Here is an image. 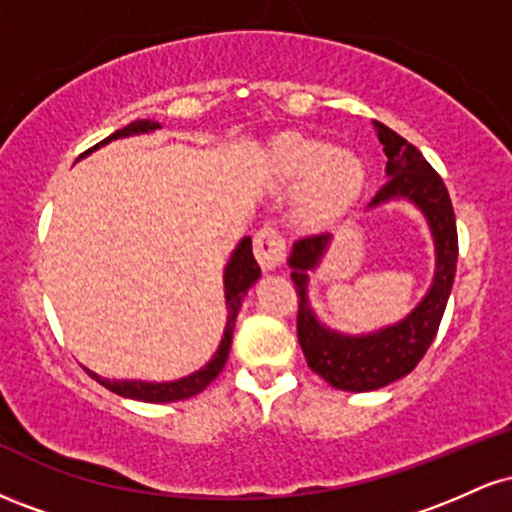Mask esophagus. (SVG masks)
I'll return each mask as SVG.
<instances>
[{
	"label": "esophagus",
	"mask_w": 512,
	"mask_h": 512,
	"mask_svg": "<svg viewBox=\"0 0 512 512\" xmlns=\"http://www.w3.org/2000/svg\"><path fill=\"white\" fill-rule=\"evenodd\" d=\"M252 250H255L257 262H260L264 272H274L286 262V240L281 238V233L274 226H264L257 231Z\"/></svg>",
	"instance_id": "34e87169"
}]
</instances>
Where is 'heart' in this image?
Masks as SVG:
<instances>
[{
	"mask_svg": "<svg viewBox=\"0 0 512 512\" xmlns=\"http://www.w3.org/2000/svg\"><path fill=\"white\" fill-rule=\"evenodd\" d=\"M272 168L281 187L301 190L298 214L310 226H332L344 219L366 182V168L354 151L301 134L276 142Z\"/></svg>",
	"mask_w": 512,
	"mask_h": 512,
	"instance_id": "heart-1",
	"label": "heart"
}]
</instances>
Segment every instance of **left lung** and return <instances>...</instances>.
Listing matches in <instances>:
<instances>
[{
    "label": "left lung",
    "mask_w": 512,
    "mask_h": 512,
    "mask_svg": "<svg viewBox=\"0 0 512 512\" xmlns=\"http://www.w3.org/2000/svg\"><path fill=\"white\" fill-rule=\"evenodd\" d=\"M375 129L387 156V182L370 199L368 209L390 202H409L419 209L431 231L436 267L426 296L407 317L375 332L346 334L317 320L308 298L310 272L322 262L332 236L320 233L293 243L289 267L298 291V342L310 370L344 392L378 390L416 368L436 337L457 269L455 211L443 180L407 139L380 122H375Z\"/></svg>",
    "instance_id": "left-lung-1"
}]
</instances>
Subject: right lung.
Masks as SVG:
<instances>
[{"mask_svg":"<svg viewBox=\"0 0 512 512\" xmlns=\"http://www.w3.org/2000/svg\"><path fill=\"white\" fill-rule=\"evenodd\" d=\"M161 129V125L154 120H134L129 122L127 127L117 129V132L110 134L108 139H103L101 144H96L93 149H88L84 156L91 154V151L101 149V146L115 142V139L125 137H137V134H151ZM260 264L255 262V255H252V240L245 236L236 245V250L231 252V260L223 267V296H226V327H223V337L216 354L211 356L209 363H204L202 368L195 370V373L185 375L180 380H168V383H149V380H110L103 378V375L88 370L93 380H98L103 387H108L115 395L137 399V402H154V404H166V402H180V399H190L199 395V392L207 387L211 380H216V375L221 373L223 366H226L228 351H231L233 342V327H236V317L240 305H243V298L248 296L250 286H255V281L260 279Z\"/></svg>","mask_w":512,"mask_h":512,"instance_id":"1","label":"right lung"}]
</instances>
